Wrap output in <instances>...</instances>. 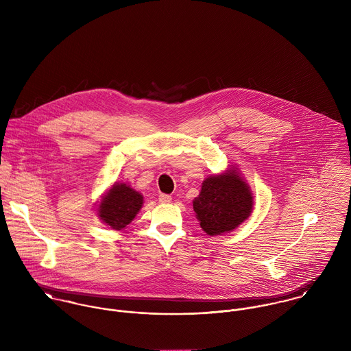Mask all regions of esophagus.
<instances>
[{
    "instance_id": "34e87169",
    "label": "esophagus",
    "mask_w": 351,
    "mask_h": 351,
    "mask_svg": "<svg viewBox=\"0 0 351 351\" xmlns=\"http://www.w3.org/2000/svg\"><path fill=\"white\" fill-rule=\"evenodd\" d=\"M170 201H171V196H169V195H159V202L167 204Z\"/></svg>"
}]
</instances>
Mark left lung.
Segmentation results:
<instances>
[{
    "label": "left lung",
    "mask_w": 351,
    "mask_h": 351,
    "mask_svg": "<svg viewBox=\"0 0 351 351\" xmlns=\"http://www.w3.org/2000/svg\"><path fill=\"white\" fill-rule=\"evenodd\" d=\"M193 209L208 235L228 232L250 216V189L235 170L208 177L193 201Z\"/></svg>",
    "instance_id": "left-lung-1"
}]
</instances>
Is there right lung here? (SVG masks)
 <instances>
[{
  "mask_svg": "<svg viewBox=\"0 0 351 351\" xmlns=\"http://www.w3.org/2000/svg\"><path fill=\"white\" fill-rule=\"evenodd\" d=\"M143 197L125 184H114L101 201L99 216L113 230L127 227L142 208Z\"/></svg>",
  "mask_w": 351,
  "mask_h": 351,
  "instance_id": "add662e5",
  "label": "right lung"
}]
</instances>
